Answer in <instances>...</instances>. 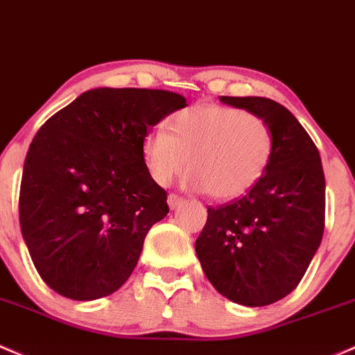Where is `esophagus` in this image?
Masks as SVG:
<instances>
[{"label": "esophagus", "mask_w": 355, "mask_h": 355, "mask_svg": "<svg viewBox=\"0 0 355 355\" xmlns=\"http://www.w3.org/2000/svg\"><path fill=\"white\" fill-rule=\"evenodd\" d=\"M184 202H185L184 197L177 196V193H170V196H168V206H170V209H177L180 204H184Z\"/></svg>", "instance_id": "34e87169"}]
</instances>
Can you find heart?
Wrapping results in <instances>:
<instances>
[{"label": "heart", "mask_w": 355, "mask_h": 355, "mask_svg": "<svg viewBox=\"0 0 355 355\" xmlns=\"http://www.w3.org/2000/svg\"><path fill=\"white\" fill-rule=\"evenodd\" d=\"M143 159L153 180L170 185L185 166L189 184L212 199L231 200L255 187L272 158V134L253 112L197 103L177 112L165 130L143 137Z\"/></svg>", "instance_id": "b5f03b06"}]
</instances>
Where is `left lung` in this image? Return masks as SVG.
I'll list each match as a JSON object with an SVG mask.
<instances>
[{"mask_svg": "<svg viewBox=\"0 0 355 355\" xmlns=\"http://www.w3.org/2000/svg\"><path fill=\"white\" fill-rule=\"evenodd\" d=\"M260 115L272 134L262 180L243 197L207 207L196 240L204 274L227 300L267 306L293 293L325 230V175L318 148L297 119L263 96H221Z\"/></svg>", "mask_w": 355, "mask_h": 355, "instance_id": "8db88e82", "label": "left lung"}]
</instances>
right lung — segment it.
<instances>
[{"instance_id": "right-lung-1", "label": "right lung", "mask_w": 355, "mask_h": 355, "mask_svg": "<svg viewBox=\"0 0 355 355\" xmlns=\"http://www.w3.org/2000/svg\"><path fill=\"white\" fill-rule=\"evenodd\" d=\"M187 107L166 89L95 88L55 112L25 158L20 227L37 272L74 301L115 293L132 274L149 227L168 214L143 137Z\"/></svg>"}]
</instances>
